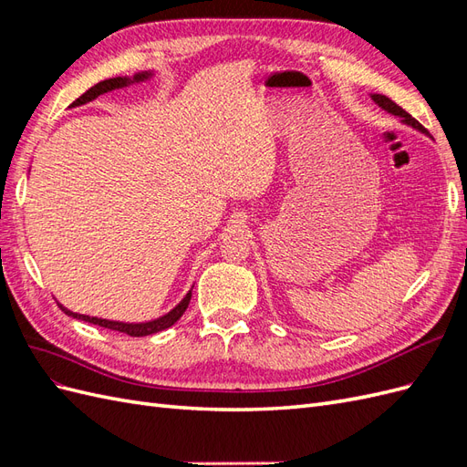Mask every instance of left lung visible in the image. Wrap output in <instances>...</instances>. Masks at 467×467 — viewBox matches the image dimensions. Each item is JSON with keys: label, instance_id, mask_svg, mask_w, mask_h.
I'll list each match as a JSON object with an SVG mask.
<instances>
[{"label": "left lung", "instance_id": "8db88e82", "mask_svg": "<svg viewBox=\"0 0 467 467\" xmlns=\"http://www.w3.org/2000/svg\"><path fill=\"white\" fill-rule=\"evenodd\" d=\"M372 99H374V101H376L381 109H384V110L391 112V115H395V117H401L405 124L413 126V129H417V130H420V132H427L425 129H422V124H420L419 120H415V119H413L411 115H409L407 110H403L398 103H393L389 97H386V95H372Z\"/></svg>", "mask_w": 467, "mask_h": 467}]
</instances>
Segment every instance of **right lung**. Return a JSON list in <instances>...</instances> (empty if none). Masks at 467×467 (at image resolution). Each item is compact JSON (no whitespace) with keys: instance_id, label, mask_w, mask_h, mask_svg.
Instances as JSON below:
<instances>
[{"instance_id":"1","label":"right lung","mask_w":467,"mask_h":467,"mask_svg":"<svg viewBox=\"0 0 467 467\" xmlns=\"http://www.w3.org/2000/svg\"><path fill=\"white\" fill-rule=\"evenodd\" d=\"M148 78H150V74H148V72H142V74H136L132 79H130V78H110V79H105V81H99L97 86H93L91 89H88L86 93H83L79 99H76V101L72 103V107L86 105V103L93 101V99H97L99 95L107 93V91L124 88V86H129V83H134V81H144V79H148ZM191 294H192V290H189V294L171 309V312L165 314L163 317L148 321V323H120V321H109V319H101V317H89V316H81V314L69 312V309H66L62 304H58V306L62 307L64 314L72 316V317H76V319L88 321V323H93V325H101V327H105V329L120 331V333H126V335H130V337H146V335L160 333V331H163V329H167V327H171L173 323H177L179 317H181L182 314H185V309L189 307Z\"/></svg>"}]
</instances>
